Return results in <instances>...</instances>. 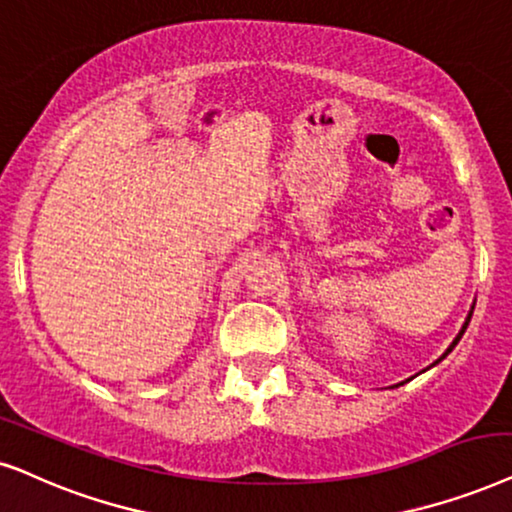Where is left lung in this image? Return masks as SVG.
Masks as SVG:
<instances>
[{
	"label": "left lung",
	"mask_w": 512,
	"mask_h": 512,
	"mask_svg": "<svg viewBox=\"0 0 512 512\" xmlns=\"http://www.w3.org/2000/svg\"><path fill=\"white\" fill-rule=\"evenodd\" d=\"M470 317H473V313H470V315H468V320H466V324H463V329H461V334H459V336H456V338H454V343H451V345H449V350H447V353H444V355H449V353H451V348H454V345H456V343H459V341H461V336H463V331H466V327H468V322H470ZM444 355H442V357H444ZM442 357H440V360H442ZM440 360H437V362H440Z\"/></svg>",
	"instance_id": "8db88e82"
}]
</instances>
